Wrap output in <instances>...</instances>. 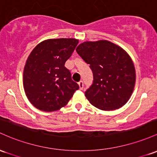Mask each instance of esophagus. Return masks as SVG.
I'll return each mask as SVG.
<instances>
[{
	"label": "esophagus",
	"mask_w": 157,
	"mask_h": 157,
	"mask_svg": "<svg viewBox=\"0 0 157 157\" xmlns=\"http://www.w3.org/2000/svg\"><path fill=\"white\" fill-rule=\"evenodd\" d=\"M78 85H79V87H80V89H82V88H83V82H82V80H80V82H78Z\"/></svg>",
	"instance_id": "obj_1"
}]
</instances>
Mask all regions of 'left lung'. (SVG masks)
Masks as SVG:
<instances>
[{"label":"left lung","instance_id":"obj_1","mask_svg":"<svg viewBox=\"0 0 157 157\" xmlns=\"http://www.w3.org/2000/svg\"><path fill=\"white\" fill-rule=\"evenodd\" d=\"M92 71L93 82L85 96L101 110H115L130 99L136 82L133 63L124 49L106 40L85 42L76 49Z\"/></svg>","mask_w":157,"mask_h":157}]
</instances>
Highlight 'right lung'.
<instances>
[{
  "mask_svg": "<svg viewBox=\"0 0 157 157\" xmlns=\"http://www.w3.org/2000/svg\"><path fill=\"white\" fill-rule=\"evenodd\" d=\"M77 44L75 39H48L36 46L29 55L23 85L26 95L36 108L56 111L68 104L79 89L65 67Z\"/></svg>",
  "mask_w": 157,
  "mask_h": 157,
  "instance_id": "obj_1",
  "label": "right lung"
}]
</instances>
